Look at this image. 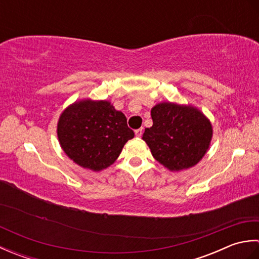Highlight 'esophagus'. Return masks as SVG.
Returning a JSON list of instances; mask_svg holds the SVG:
<instances>
[{
  "label": "esophagus",
  "instance_id": "1",
  "mask_svg": "<svg viewBox=\"0 0 259 259\" xmlns=\"http://www.w3.org/2000/svg\"><path fill=\"white\" fill-rule=\"evenodd\" d=\"M142 133H144V129H142V128L137 129V130L135 131V134H136L137 137H141V136H142Z\"/></svg>",
  "mask_w": 259,
  "mask_h": 259
}]
</instances>
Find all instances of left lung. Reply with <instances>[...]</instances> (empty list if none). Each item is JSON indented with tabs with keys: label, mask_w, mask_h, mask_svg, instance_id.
Returning a JSON list of instances; mask_svg holds the SVG:
<instances>
[{
	"label": "left lung",
	"mask_w": 259,
	"mask_h": 259,
	"mask_svg": "<svg viewBox=\"0 0 259 259\" xmlns=\"http://www.w3.org/2000/svg\"><path fill=\"white\" fill-rule=\"evenodd\" d=\"M152 126L142 136L153 158L171 171L190 168L205 156L212 128L199 110L162 102L151 109Z\"/></svg>",
	"instance_id": "8db88e82"
}]
</instances>
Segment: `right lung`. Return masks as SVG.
Segmentation results:
<instances>
[{
    "instance_id": "right-lung-1",
    "label": "right lung",
    "mask_w": 259,
    "mask_h": 259,
    "mask_svg": "<svg viewBox=\"0 0 259 259\" xmlns=\"http://www.w3.org/2000/svg\"><path fill=\"white\" fill-rule=\"evenodd\" d=\"M134 137L125 115L109 101L75 102L64 110L58 122L63 151L79 166L93 171L112 164Z\"/></svg>"
}]
</instances>
